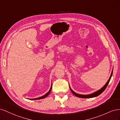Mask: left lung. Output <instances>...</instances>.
Returning <instances> with one entry per match:
<instances>
[{"label": "left lung", "mask_w": 120, "mask_h": 120, "mask_svg": "<svg viewBox=\"0 0 120 120\" xmlns=\"http://www.w3.org/2000/svg\"><path fill=\"white\" fill-rule=\"evenodd\" d=\"M112 71H113V68H112V72H111V75L110 77L109 78V79H108V81H107V82H106V84H105L102 88H101V89H100V90H97V91L94 92L92 94H89V95H81V94H77L75 93L74 91H73V90H72V89L71 88V87L70 86V85H69V86H70V89L71 90V91L72 93L74 94V95L75 96H77L79 98H94V97H96L97 96H98L99 95H100V94H101V93H102L106 89V88H107V86H108V85L109 84V83L110 82V79H111V77L112 76Z\"/></svg>", "instance_id": "8db88e82"}]
</instances>
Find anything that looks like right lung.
Returning <instances> with one entry per match:
<instances>
[{
    "label": "right lung",
    "instance_id": "obj_1",
    "mask_svg": "<svg viewBox=\"0 0 120 120\" xmlns=\"http://www.w3.org/2000/svg\"><path fill=\"white\" fill-rule=\"evenodd\" d=\"M52 85H51V86H50V89H49V91L47 93H46L45 95H43V96H41V97H38V98H34V99H30V100H40V99H44V98H46L47 96H48L49 94H50V92H51V90H52Z\"/></svg>",
    "mask_w": 120,
    "mask_h": 120
}]
</instances>
